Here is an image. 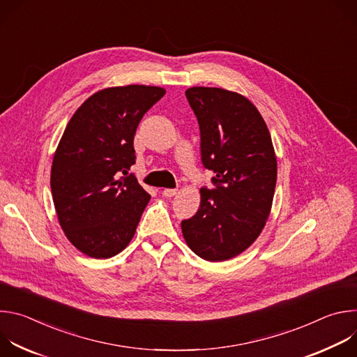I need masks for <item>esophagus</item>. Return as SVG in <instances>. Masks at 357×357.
<instances>
[{"label":"esophagus","mask_w":357,"mask_h":357,"mask_svg":"<svg viewBox=\"0 0 357 357\" xmlns=\"http://www.w3.org/2000/svg\"><path fill=\"white\" fill-rule=\"evenodd\" d=\"M176 192H178L176 189H164V190H162V195L167 196V197H172V196L176 195Z\"/></svg>","instance_id":"obj_1"}]
</instances>
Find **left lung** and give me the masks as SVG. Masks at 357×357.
Instances as JSON below:
<instances>
[{"label":"left lung","instance_id":"left-lung-1","mask_svg":"<svg viewBox=\"0 0 357 357\" xmlns=\"http://www.w3.org/2000/svg\"><path fill=\"white\" fill-rule=\"evenodd\" d=\"M200 130L202 164L213 188L200 189L195 216L182 220L183 237L208 261L236 257L261 233L277 182L270 131L250 100L218 87L185 91Z\"/></svg>","mask_w":357,"mask_h":357}]
</instances>
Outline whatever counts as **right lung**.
<instances>
[{"label":"right lung","mask_w":357,"mask_h":357,"mask_svg":"<svg viewBox=\"0 0 357 357\" xmlns=\"http://www.w3.org/2000/svg\"><path fill=\"white\" fill-rule=\"evenodd\" d=\"M165 94L131 84L94 93L70 119L55 152L50 189L59 223L86 256L110 259L131 241L149 202L134 174V135Z\"/></svg>","instance_id":"add662e5"}]
</instances>
